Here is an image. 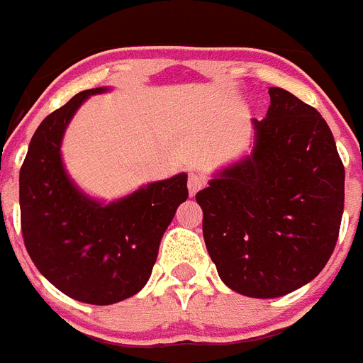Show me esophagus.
I'll list each match as a JSON object with an SVG mask.
<instances>
[{"mask_svg":"<svg viewBox=\"0 0 363 363\" xmlns=\"http://www.w3.org/2000/svg\"><path fill=\"white\" fill-rule=\"evenodd\" d=\"M187 187H189V192H191V196H194L198 191H201V189L205 187V178L200 174H191L189 176Z\"/></svg>","mask_w":363,"mask_h":363,"instance_id":"34e87169","label":"esophagus"}]
</instances>
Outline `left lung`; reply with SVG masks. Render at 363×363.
<instances>
[{"mask_svg":"<svg viewBox=\"0 0 363 363\" xmlns=\"http://www.w3.org/2000/svg\"><path fill=\"white\" fill-rule=\"evenodd\" d=\"M251 156L196 194L203 240L227 287L277 298L309 284L335 251L344 214V163L316 108L280 86Z\"/></svg>","mask_w":363,"mask_h":363,"instance_id":"obj_1","label":"left lung"}]
</instances>
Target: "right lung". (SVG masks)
Wrapping results in <instances>:
<instances>
[{
  "label": "right lung",
  "instance_id": "1",
  "mask_svg": "<svg viewBox=\"0 0 363 363\" xmlns=\"http://www.w3.org/2000/svg\"><path fill=\"white\" fill-rule=\"evenodd\" d=\"M91 89L45 118L19 171L21 233L38 271L67 296L108 306L143 289L160 242L189 196L187 174L154 182L104 205L85 196L63 169L62 140Z\"/></svg>",
  "mask_w": 363,
  "mask_h": 363
}]
</instances>
